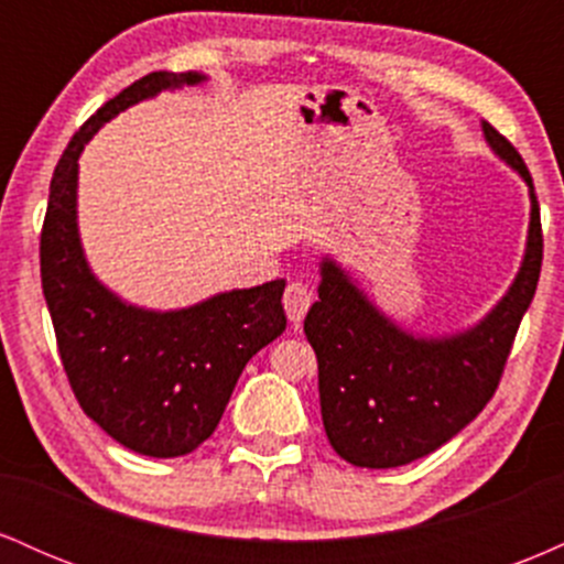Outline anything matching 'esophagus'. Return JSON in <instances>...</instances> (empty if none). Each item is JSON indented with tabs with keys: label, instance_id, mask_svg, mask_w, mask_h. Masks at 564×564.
<instances>
[{
	"label": "esophagus",
	"instance_id": "obj_1",
	"mask_svg": "<svg viewBox=\"0 0 564 564\" xmlns=\"http://www.w3.org/2000/svg\"><path fill=\"white\" fill-rule=\"evenodd\" d=\"M310 304H313V291H310L300 281L289 283L286 291H283V310H286L289 321L300 323L304 315H307Z\"/></svg>",
	"mask_w": 564,
	"mask_h": 564
}]
</instances>
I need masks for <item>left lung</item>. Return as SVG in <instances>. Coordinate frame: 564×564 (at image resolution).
Segmentation results:
<instances>
[{
	"label": "left lung",
	"mask_w": 564,
	"mask_h": 564,
	"mask_svg": "<svg viewBox=\"0 0 564 564\" xmlns=\"http://www.w3.org/2000/svg\"><path fill=\"white\" fill-rule=\"evenodd\" d=\"M490 148L530 187V230L520 273L494 313L448 339H416L360 294L332 260L304 334L318 358L321 416L332 448L355 467L392 469L437 451L494 398L543 260L541 209L525 161L485 121Z\"/></svg>",
	"instance_id": "1"
}]
</instances>
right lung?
Here are the masks:
<instances>
[{
    "mask_svg": "<svg viewBox=\"0 0 564 564\" xmlns=\"http://www.w3.org/2000/svg\"><path fill=\"white\" fill-rule=\"evenodd\" d=\"M200 79L193 70H153L89 116L57 161L39 241L57 352L82 411L116 443L153 458L185 456L212 437L251 355L286 328V281L228 291L177 313H148L113 296L84 260L76 230L84 145L138 100Z\"/></svg>",
    "mask_w": 564,
    "mask_h": 564,
    "instance_id": "right-lung-1",
    "label": "right lung"
}]
</instances>
